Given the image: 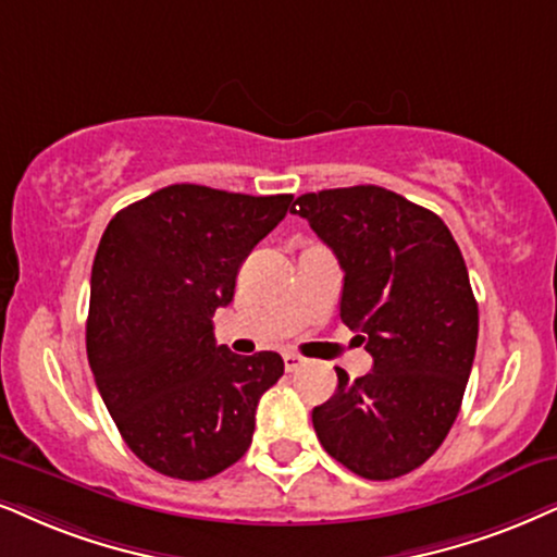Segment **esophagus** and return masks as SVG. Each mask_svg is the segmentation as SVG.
Returning <instances> with one entry per match:
<instances>
[{
	"label": "esophagus",
	"mask_w": 557,
	"mask_h": 557,
	"mask_svg": "<svg viewBox=\"0 0 557 557\" xmlns=\"http://www.w3.org/2000/svg\"><path fill=\"white\" fill-rule=\"evenodd\" d=\"M302 362H306V360H302L300 355H293V351H287V355H285V370H287V372L298 370Z\"/></svg>",
	"instance_id": "34e87169"
}]
</instances>
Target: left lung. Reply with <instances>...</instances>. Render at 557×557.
Returning <instances> with one entry per match:
<instances>
[{
	"label": "left lung",
	"instance_id": "left-lung-1",
	"mask_svg": "<svg viewBox=\"0 0 557 557\" xmlns=\"http://www.w3.org/2000/svg\"><path fill=\"white\" fill-rule=\"evenodd\" d=\"M290 213L339 259V315L372 355L357 380L336 368L315 434L368 481L411 473L445 442L473 368L478 302L460 246L440 215L375 185L300 195Z\"/></svg>",
	"mask_w": 557,
	"mask_h": 557
}]
</instances>
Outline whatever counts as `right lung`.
<instances>
[{"mask_svg":"<svg viewBox=\"0 0 557 557\" xmlns=\"http://www.w3.org/2000/svg\"><path fill=\"white\" fill-rule=\"evenodd\" d=\"M293 195L169 185L123 208L91 264L87 357L117 432L161 475L206 481L242 460L277 351L215 344L213 313Z\"/></svg>","mask_w":557,"mask_h":557,"instance_id":"add662e5","label":"right lung"}]
</instances>
